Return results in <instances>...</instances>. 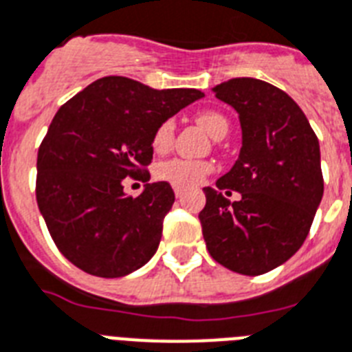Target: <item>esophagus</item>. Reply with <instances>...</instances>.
<instances>
[{"label":"esophagus","instance_id":"obj_1","mask_svg":"<svg viewBox=\"0 0 352 352\" xmlns=\"http://www.w3.org/2000/svg\"><path fill=\"white\" fill-rule=\"evenodd\" d=\"M173 191H175V197H179V199H181L182 195H184V190H182V188H173Z\"/></svg>","mask_w":352,"mask_h":352}]
</instances>
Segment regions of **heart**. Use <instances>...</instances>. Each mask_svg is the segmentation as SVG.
I'll return each mask as SVG.
<instances>
[{
    "mask_svg": "<svg viewBox=\"0 0 352 352\" xmlns=\"http://www.w3.org/2000/svg\"><path fill=\"white\" fill-rule=\"evenodd\" d=\"M197 121L215 139H222L230 130L228 119L219 111H201L197 116ZM173 137H175V122H173V119H164L157 124L153 133H151V150L159 155L166 153L173 144ZM211 171H213L211 162L175 157L170 161L159 162L155 168V177L159 181L168 182V184L177 186V188H193V186L201 184Z\"/></svg>",
    "mask_w": 352,
    "mask_h": 352,
    "instance_id": "heart-1",
    "label": "heart"
}]
</instances>
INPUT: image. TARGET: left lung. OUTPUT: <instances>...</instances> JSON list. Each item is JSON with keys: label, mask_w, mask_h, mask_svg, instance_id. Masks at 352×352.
Here are the masks:
<instances>
[{"label": "left lung", "mask_w": 352, "mask_h": 352, "mask_svg": "<svg viewBox=\"0 0 352 352\" xmlns=\"http://www.w3.org/2000/svg\"><path fill=\"white\" fill-rule=\"evenodd\" d=\"M213 90L239 111L242 148L217 188H204L202 235L221 265L264 275L295 255L311 230L324 195L318 137L298 104L270 82L235 77ZM231 190L241 201L227 199Z\"/></svg>", "instance_id": "1"}]
</instances>
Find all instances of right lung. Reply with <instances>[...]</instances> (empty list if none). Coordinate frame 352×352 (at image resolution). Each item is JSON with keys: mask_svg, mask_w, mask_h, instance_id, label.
<instances>
[{"mask_svg": "<svg viewBox=\"0 0 352 352\" xmlns=\"http://www.w3.org/2000/svg\"><path fill=\"white\" fill-rule=\"evenodd\" d=\"M202 96L108 76L57 110L37 150L36 201L54 244L76 267L119 278L153 256L173 190L151 182L130 197L122 182L150 179L155 126Z\"/></svg>", "mask_w": 352, "mask_h": 352, "instance_id": "obj_1", "label": "right lung"}]
</instances>
